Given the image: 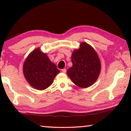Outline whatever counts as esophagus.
<instances>
[{
    "instance_id": "esophagus-1",
    "label": "esophagus",
    "mask_w": 131,
    "mask_h": 131,
    "mask_svg": "<svg viewBox=\"0 0 131 131\" xmlns=\"http://www.w3.org/2000/svg\"><path fill=\"white\" fill-rule=\"evenodd\" d=\"M66 71H67V70H66V69H62V72L64 73H66Z\"/></svg>"
}]
</instances>
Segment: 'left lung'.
I'll use <instances>...</instances> for the list:
<instances>
[{
  "mask_svg": "<svg viewBox=\"0 0 131 131\" xmlns=\"http://www.w3.org/2000/svg\"><path fill=\"white\" fill-rule=\"evenodd\" d=\"M72 67L67 74L75 85L82 88L92 85L101 72V62L95 49L90 45L82 42L80 48L71 55Z\"/></svg>",
  "mask_w": 131,
  "mask_h": 131,
  "instance_id": "obj_1",
  "label": "left lung"
}]
</instances>
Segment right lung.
I'll return each mask as SVG.
<instances>
[{
	"mask_svg": "<svg viewBox=\"0 0 131 131\" xmlns=\"http://www.w3.org/2000/svg\"><path fill=\"white\" fill-rule=\"evenodd\" d=\"M60 73L54 63L40 48L34 49L23 64V73L28 83L37 90H44L53 83L55 76Z\"/></svg>",
	"mask_w": 131,
	"mask_h": 131,
	"instance_id": "obj_1",
	"label": "right lung"
}]
</instances>
